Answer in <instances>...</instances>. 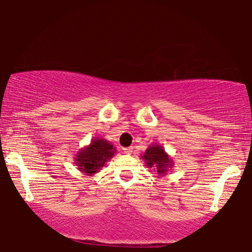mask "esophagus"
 Masks as SVG:
<instances>
[{"label":"esophagus","instance_id":"obj_1","mask_svg":"<svg viewBox=\"0 0 252 252\" xmlns=\"http://www.w3.org/2000/svg\"><path fill=\"white\" fill-rule=\"evenodd\" d=\"M124 153H125L126 155H130V154L133 153V148H132V147L125 148V149H124Z\"/></svg>","mask_w":252,"mask_h":252}]
</instances>
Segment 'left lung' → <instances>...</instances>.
Returning <instances> with one entry per match:
<instances>
[{
    "label": "left lung",
    "mask_w": 252,
    "mask_h": 252,
    "mask_svg": "<svg viewBox=\"0 0 252 252\" xmlns=\"http://www.w3.org/2000/svg\"><path fill=\"white\" fill-rule=\"evenodd\" d=\"M141 158L146 161L148 167L154 168L158 173V177H165V174L173 167L174 161L172 160L164 148L159 144H151L147 148Z\"/></svg>",
    "instance_id": "left-lung-1"
}]
</instances>
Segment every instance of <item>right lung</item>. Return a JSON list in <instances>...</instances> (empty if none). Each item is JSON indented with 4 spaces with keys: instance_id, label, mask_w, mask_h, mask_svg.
Returning <instances> with one entry per match:
<instances>
[{
    "instance_id": "right-lung-1",
    "label": "right lung",
    "mask_w": 252,
    "mask_h": 252,
    "mask_svg": "<svg viewBox=\"0 0 252 252\" xmlns=\"http://www.w3.org/2000/svg\"><path fill=\"white\" fill-rule=\"evenodd\" d=\"M115 153L116 148L108 140L95 137L88 146L79 150L75 157V165L79 171L92 177L115 156Z\"/></svg>"
}]
</instances>
